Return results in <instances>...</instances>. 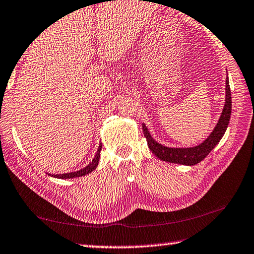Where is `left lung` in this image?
<instances>
[{
  "label": "left lung",
  "instance_id": "left-lung-1",
  "mask_svg": "<svg viewBox=\"0 0 254 254\" xmlns=\"http://www.w3.org/2000/svg\"><path fill=\"white\" fill-rule=\"evenodd\" d=\"M231 115V94L229 87V80H226V102L223 106L222 113L220 119L214 127V129L208 137L203 143L198 144L193 148H168V146L161 145L150 134L148 128L144 124L142 125L143 133L148 141V146L152 153L160 160L167 161V163H174L180 165H187V166H193L200 163L207 154L214 149V146L220 142L223 134L226 133L228 125H229Z\"/></svg>",
  "mask_w": 254,
  "mask_h": 254
}]
</instances>
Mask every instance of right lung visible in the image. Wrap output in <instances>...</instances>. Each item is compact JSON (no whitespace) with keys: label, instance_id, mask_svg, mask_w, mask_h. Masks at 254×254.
Masks as SVG:
<instances>
[{"label":"right lung","instance_id":"right-lung-1","mask_svg":"<svg viewBox=\"0 0 254 254\" xmlns=\"http://www.w3.org/2000/svg\"><path fill=\"white\" fill-rule=\"evenodd\" d=\"M101 150H102V143L98 146L97 149V152H96V156L94 157V159L91 160V163H89V165H87L86 167L82 168V170L80 171H76V172H71V173H65V174H48L50 176H54V178H57V179H74V178H80V176H83V175H87L89 174V173L93 172L95 168L97 167L98 165V161H100V156H101Z\"/></svg>","mask_w":254,"mask_h":254}]
</instances>
